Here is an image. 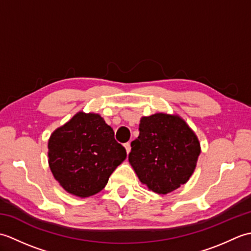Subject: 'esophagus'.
<instances>
[{"label":"esophagus","instance_id":"1","mask_svg":"<svg viewBox=\"0 0 251 251\" xmlns=\"http://www.w3.org/2000/svg\"><path fill=\"white\" fill-rule=\"evenodd\" d=\"M124 148H125V150H126V153L127 154H128L129 152H130V143L129 142H127V143H125V145H124Z\"/></svg>","mask_w":251,"mask_h":251}]
</instances>
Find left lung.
Listing matches in <instances>:
<instances>
[{"mask_svg":"<svg viewBox=\"0 0 251 251\" xmlns=\"http://www.w3.org/2000/svg\"><path fill=\"white\" fill-rule=\"evenodd\" d=\"M139 137L131 142L128 161L141 183L157 194L184 184L193 174L201 145L195 132L179 115L143 116Z\"/></svg>","mask_w":251,"mask_h":251,"instance_id":"obj_1","label":"left lung"}]
</instances>
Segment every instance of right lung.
I'll return each instance as SVG.
<instances>
[{"instance_id":"right-lung-1","label":"right lung","mask_w":251,"mask_h":251,"mask_svg":"<svg viewBox=\"0 0 251 251\" xmlns=\"http://www.w3.org/2000/svg\"><path fill=\"white\" fill-rule=\"evenodd\" d=\"M126 150L99 114L78 112L57 128L49 140V164L55 179L68 193L78 197L97 194Z\"/></svg>"}]
</instances>
